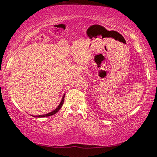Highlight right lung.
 <instances>
[{"mask_svg": "<svg viewBox=\"0 0 157 157\" xmlns=\"http://www.w3.org/2000/svg\"><path fill=\"white\" fill-rule=\"evenodd\" d=\"M64 96H65V95H64V96H63L62 99H61L60 104H59V105L58 106H57V108L53 110V111H52V112H49V113H48V114H43V115H37V116H33V115H32V116L35 117H46L52 116V115L55 114L56 113H57V112H59V109H60L61 108V106H62L63 104H64Z\"/></svg>", "mask_w": 157, "mask_h": 157, "instance_id": "right-lung-1", "label": "right lung"}]
</instances>
